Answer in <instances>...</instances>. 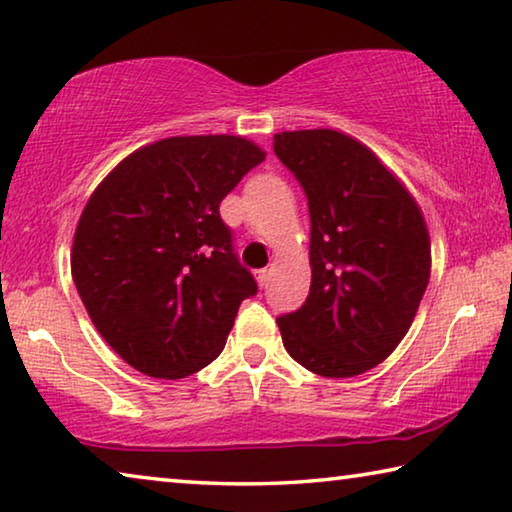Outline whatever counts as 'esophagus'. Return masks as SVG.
Returning <instances> with one entry per match:
<instances>
[{
  "instance_id": "1",
  "label": "esophagus",
  "mask_w": 512,
  "mask_h": 512,
  "mask_svg": "<svg viewBox=\"0 0 512 512\" xmlns=\"http://www.w3.org/2000/svg\"><path fill=\"white\" fill-rule=\"evenodd\" d=\"M256 274V281H258V286H267V281H270V270H256L254 272Z\"/></svg>"
}]
</instances>
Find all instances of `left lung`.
<instances>
[{"instance_id":"8db88e82","label":"left lung","mask_w":512,"mask_h":512,"mask_svg":"<svg viewBox=\"0 0 512 512\" xmlns=\"http://www.w3.org/2000/svg\"><path fill=\"white\" fill-rule=\"evenodd\" d=\"M274 154L311 215V290L276 317L288 354L320 376L372 370L404 338L431 272L424 217L358 140L333 129L283 131Z\"/></svg>"}]
</instances>
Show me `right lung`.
<instances>
[{"label":"right lung","instance_id":"1","mask_svg":"<svg viewBox=\"0 0 512 512\" xmlns=\"http://www.w3.org/2000/svg\"><path fill=\"white\" fill-rule=\"evenodd\" d=\"M265 154L238 136L165 138L92 192L72 245V279L115 354L154 379L220 356L238 308L258 292L220 204Z\"/></svg>","mask_w":512,"mask_h":512}]
</instances>
